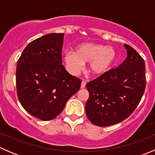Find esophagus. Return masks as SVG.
Segmentation results:
<instances>
[{"label": "esophagus", "instance_id": "obj_1", "mask_svg": "<svg viewBox=\"0 0 155 155\" xmlns=\"http://www.w3.org/2000/svg\"><path fill=\"white\" fill-rule=\"evenodd\" d=\"M85 85H86V82L85 81H82V83H81V88H85Z\"/></svg>", "mask_w": 155, "mask_h": 155}]
</instances>
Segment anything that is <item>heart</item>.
Here are the masks:
<instances>
[{
	"mask_svg": "<svg viewBox=\"0 0 155 155\" xmlns=\"http://www.w3.org/2000/svg\"><path fill=\"white\" fill-rule=\"evenodd\" d=\"M70 72L77 73L83 68L84 63H89V70L96 76L105 74L116 61L117 54L111 46L93 43L79 45L76 51H67L64 55Z\"/></svg>",
	"mask_w": 155,
	"mask_h": 155,
	"instance_id": "obj_1",
	"label": "heart"
}]
</instances>
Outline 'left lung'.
<instances>
[{"label":"left lung","mask_w":155,"mask_h":155,"mask_svg":"<svg viewBox=\"0 0 155 155\" xmlns=\"http://www.w3.org/2000/svg\"><path fill=\"white\" fill-rule=\"evenodd\" d=\"M124 46L127 57L121 64L86 84L89 98L85 112L94 125L111 126L125 120L135 110L144 94V59L129 45Z\"/></svg>","instance_id":"obj_1"}]
</instances>
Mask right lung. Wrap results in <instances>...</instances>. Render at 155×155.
I'll use <instances>...</instances> for the list:
<instances>
[{
    "label": "right lung",
    "instance_id": "right-lung-1",
    "mask_svg": "<svg viewBox=\"0 0 155 155\" xmlns=\"http://www.w3.org/2000/svg\"><path fill=\"white\" fill-rule=\"evenodd\" d=\"M64 35L51 33L36 39L17 61L18 101L29 114L43 121L56 118L81 86V79L62 64Z\"/></svg>",
    "mask_w": 155,
    "mask_h": 155
}]
</instances>
